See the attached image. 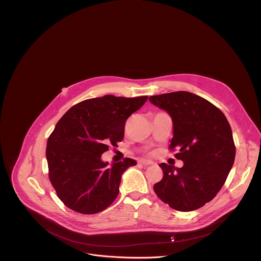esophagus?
<instances>
[{"label":"esophagus","mask_w":261,"mask_h":261,"mask_svg":"<svg viewBox=\"0 0 261 261\" xmlns=\"http://www.w3.org/2000/svg\"><path fill=\"white\" fill-rule=\"evenodd\" d=\"M138 163L143 165V166H147V165H152L153 164L152 161H148V160H139Z\"/></svg>","instance_id":"obj_1"}]
</instances>
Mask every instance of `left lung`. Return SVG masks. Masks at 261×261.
I'll return each instance as SVG.
<instances>
[{"mask_svg":"<svg viewBox=\"0 0 261 261\" xmlns=\"http://www.w3.org/2000/svg\"><path fill=\"white\" fill-rule=\"evenodd\" d=\"M166 110L173 122L169 150L184 162L178 168L161 163L163 177L154 185L157 196L170 207L190 212L211 201L224 185L236 158L230 125L210 101L189 92L148 98Z\"/></svg>","mask_w":261,"mask_h":261,"instance_id":"8db88e82","label":"left lung"}]
</instances>
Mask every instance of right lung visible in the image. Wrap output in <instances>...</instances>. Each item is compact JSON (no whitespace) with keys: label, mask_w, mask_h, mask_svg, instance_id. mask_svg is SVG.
<instances>
[{"label":"right lung","mask_w":261,"mask_h":261,"mask_svg":"<svg viewBox=\"0 0 261 261\" xmlns=\"http://www.w3.org/2000/svg\"><path fill=\"white\" fill-rule=\"evenodd\" d=\"M147 96L106 95L74 106L48 137V177L58 197L74 212L93 215L107 208L119 195L121 177L136 161L125 158L108 166L101 155L123 140L127 119Z\"/></svg>","instance_id":"right-lung-1"}]
</instances>
